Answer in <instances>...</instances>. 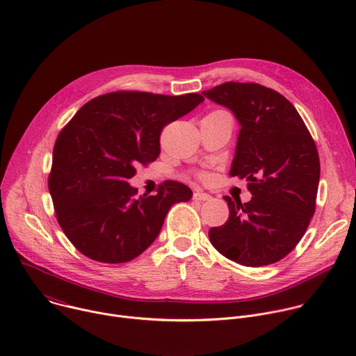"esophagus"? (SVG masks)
<instances>
[{
	"mask_svg": "<svg viewBox=\"0 0 356 356\" xmlns=\"http://www.w3.org/2000/svg\"><path fill=\"white\" fill-rule=\"evenodd\" d=\"M193 198L197 200V201H209V200H211V195L207 194V193H202V191L197 190V191H194Z\"/></svg>",
	"mask_w": 356,
	"mask_h": 356,
	"instance_id": "34e87169",
	"label": "esophagus"
}]
</instances>
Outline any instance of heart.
<instances>
[{
	"mask_svg": "<svg viewBox=\"0 0 356 356\" xmlns=\"http://www.w3.org/2000/svg\"><path fill=\"white\" fill-rule=\"evenodd\" d=\"M198 177H201V179H204V177H206V175H204V173H198Z\"/></svg>",
	"mask_w": 356,
	"mask_h": 356,
	"instance_id": "obj_1",
	"label": "heart"
}]
</instances>
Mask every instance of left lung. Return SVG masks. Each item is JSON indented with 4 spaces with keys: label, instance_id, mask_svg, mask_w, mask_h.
<instances>
[{
    "label": "left lung",
    "instance_id": "8db88e82",
    "mask_svg": "<svg viewBox=\"0 0 356 356\" xmlns=\"http://www.w3.org/2000/svg\"><path fill=\"white\" fill-rule=\"evenodd\" d=\"M229 108L241 129L231 176L246 179L249 202L225 195L229 217L209 231L213 246L243 266L279 262L296 248L316 211L320 158L302 118L280 92L228 81L202 91Z\"/></svg>",
    "mask_w": 356,
    "mask_h": 356
}]
</instances>
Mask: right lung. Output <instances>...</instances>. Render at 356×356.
I'll return each mask as SVG.
<instances>
[{"instance_id":"obj_1","label":"right lung","mask_w":356,"mask_h":356,"mask_svg":"<svg viewBox=\"0 0 356 356\" xmlns=\"http://www.w3.org/2000/svg\"><path fill=\"white\" fill-rule=\"evenodd\" d=\"M202 101L197 92L114 91L88 101L60 131L47 186L59 225L84 257L132 261L156 239L175 202L191 198L173 180L155 195H136L128 179L158 159L163 128Z\"/></svg>"}]
</instances>
